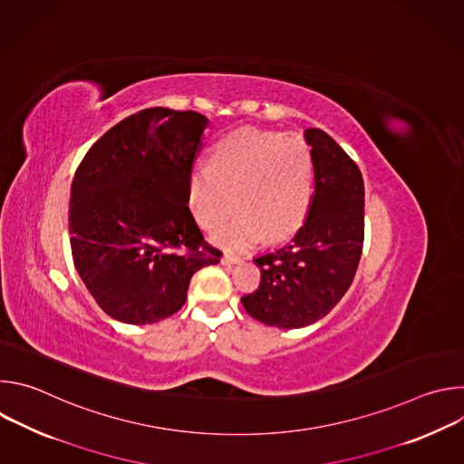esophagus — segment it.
<instances>
[{
    "instance_id": "obj_1",
    "label": "esophagus",
    "mask_w": 464,
    "mask_h": 464,
    "mask_svg": "<svg viewBox=\"0 0 464 464\" xmlns=\"http://www.w3.org/2000/svg\"><path fill=\"white\" fill-rule=\"evenodd\" d=\"M242 258L237 256V255H224L222 256V264H227V266H231V264H238Z\"/></svg>"
}]
</instances>
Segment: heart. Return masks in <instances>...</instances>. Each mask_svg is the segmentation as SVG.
<instances>
[{"label": "heart", "instance_id": "obj_1", "mask_svg": "<svg viewBox=\"0 0 464 464\" xmlns=\"http://www.w3.org/2000/svg\"><path fill=\"white\" fill-rule=\"evenodd\" d=\"M312 156L303 140L255 128L235 130L218 140L209 165L188 174L187 204L204 229L218 227L215 242L227 249L255 246L264 237L295 233L312 204Z\"/></svg>", "mask_w": 464, "mask_h": 464}]
</instances>
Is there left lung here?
Returning <instances> with one entry per match:
<instances>
[{
  "label": "left lung",
  "instance_id": "left-lung-1",
  "mask_svg": "<svg viewBox=\"0 0 464 464\" xmlns=\"http://www.w3.org/2000/svg\"><path fill=\"white\" fill-rule=\"evenodd\" d=\"M314 194L301 229L285 246L253 258L260 285L240 301L256 321L277 328L315 323L345 295L363 247V178L347 152L319 128L304 130Z\"/></svg>",
  "mask_w": 464,
  "mask_h": 464
}]
</instances>
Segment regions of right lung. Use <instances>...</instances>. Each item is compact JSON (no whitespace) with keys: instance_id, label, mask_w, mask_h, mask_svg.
Segmentation results:
<instances>
[{"instance_id":"1","label":"right lung","mask_w":464,"mask_h":464,"mask_svg":"<svg viewBox=\"0 0 464 464\" xmlns=\"http://www.w3.org/2000/svg\"><path fill=\"white\" fill-rule=\"evenodd\" d=\"M208 117L147 108L110 128L81 161L70 202L75 268L113 319L149 324L176 314L192 276L218 264L187 206Z\"/></svg>"}]
</instances>
